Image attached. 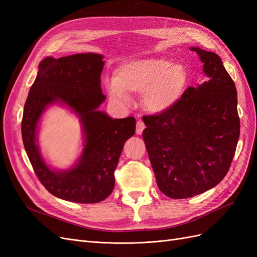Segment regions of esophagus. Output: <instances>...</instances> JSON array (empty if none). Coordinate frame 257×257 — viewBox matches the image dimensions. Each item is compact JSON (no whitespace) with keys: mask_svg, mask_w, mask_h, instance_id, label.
<instances>
[{"mask_svg":"<svg viewBox=\"0 0 257 257\" xmlns=\"http://www.w3.org/2000/svg\"><path fill=\"white\" fill-rule=\"evenodd\" d=\"M145 127H146L145 126V123L143 121H138L137 122V126H136V134L137 135H142Z\"/></svg>","mask_w":257,"mask_h":257,"instance_id":"1","label":"esophagus"}]
</instances>
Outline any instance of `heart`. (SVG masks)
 Listing matches in <instances>:
<instances>
[{
    "label": "heart",
    "mask_w": 257,
    "mask_h": 257,
    "mask_svg": "<svg viewBox=\"0 0 257 257\" xmlns=\"http://www.w3.org/2000/svg\"><path fill=\"white\" fill-rule=\"evenodd\" d=\"M189 74L181 63L165 58H147L125 62L114 69L112 82L106 88L109 96L122 103L131 93H142L143 106L151 113L174 108L188 89Z\"/></svg>",
    "instance_id": "obj_1"
}]
</instances>
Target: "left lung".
I'll return each mask as SVG.
<instances>
[{
  "instance_id": "left-lung-1",
  "label": "left lung",
  "mask_w": 257,
  "mask_h": 257,
  "mask_svg": "<svg viewBox=\"0 0 257 257\" xmlns=\"http://www.w3.org/2000/svg\"><path fill=\"white\" fill-rule=\"evenodd\" d=\"M207 80L186 89L172 109L145 116L143 138L159 189L175 199L193 197L228 173L240 135L235 82L214 52L191 47Z\"/></svg>"
}]
</instances>
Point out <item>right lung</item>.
Masks as SVG:
<instances>
[{
  "mask_svg": "<svg viewBox=\"0 0 257 257\" xmlns=\"http://www.w3.org/2000/svg\"><path fill=\"white\" fill-rule=\"evenodd\" d=\"M103 58L92 52L45 58L23 108L22 141L36 176L52 195L72 203L95 204L110 195L123 146L135 134L134 116L112 119L98 110L106 99L100 88ZM51 104L68 107L82 123L83 152L67 170L51 169L38 146L39 121Z\"/></svg>",
  "mask_w": 257,
  "mask_h": 257,
  "instance_id": "right-lung-1",
  "label": "right lung"
}]
</instances>
